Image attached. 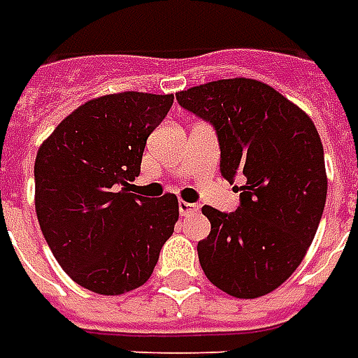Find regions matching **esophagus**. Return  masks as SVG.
Returning a JSON list of instances; mask_svg holds the SVG:
<instances>
[{
	"instance_id": "esophagus-1",
	"label": "esophagus",
	"mask_w": 358,
	"mask_h": 358,
	"mask_svg": "<svg viewBox=\"0 0 358 358\" xmlns=\"http://www.w3.org/2000/svg\"><path fill=\"white\" fill-rule=\"evenodd\" d=\"M200 211V206L198 203H189V201H179V213L181 215H190Z\"/></svg>"
}]
</instances>
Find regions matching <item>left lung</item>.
Returning a JSON list of instances; mask_svg holds the SVG:
<instances>
[{
  "label": "left lung",
  "instance_id": "8db88e82",
  "mask_svg": "<svg viewBox=\"0 0 358 358\" xmlns=\"http://www.w3.org/2000/svg\"><path fill=\"white\" fill-rule=\"evenodd\" d=\"M176 98L217 131L220 176L245 177L236 211L201 209L211 222L198 241L201 270L230 296H264L300 266L321 222L327 171L315 124L255 79L213 80Z\"/></svg>",
  "mask_w": 358,
  "mask_h": 358
}]
</instances>
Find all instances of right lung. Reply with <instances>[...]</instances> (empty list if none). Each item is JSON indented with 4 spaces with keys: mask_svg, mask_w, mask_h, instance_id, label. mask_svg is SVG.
<instances>
[{
    "mask_svg": "<svg viewBox=\"0 0 358 358\" xmlns=\"http://www.w3.org/2000/svg\"><path fill=\"white\" fill-rule=\"evenodd\" d=\"M171 94L90 99L56 126L36 158V211L50 251L75 283L117 296L150 278L179 219L176 194L130 192L145 145Z\"/></svg>",
    "mask_w": 358,
    "mask_h": 358,
    "instance_id": "add662e5",
    "label": "right lung"
}]
</instances>
